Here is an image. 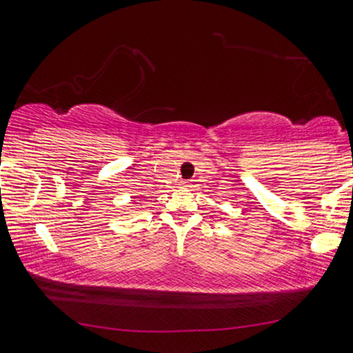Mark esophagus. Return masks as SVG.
<instances>
[{
    "instance_id": "1",
    "label": "esophagus",
    "mask_w": 353,
    "mask_h": 353,
    "mask_svg": "<svg viewBox=\"0 0 353 353\" xmlns=\"http://www.w3.org/2000/svg\"><path fill=\"white\" fill-rule=\"evenodd\" d=\"M181 185H188V181H182Z\"/></svg>"
}]
</instances>
